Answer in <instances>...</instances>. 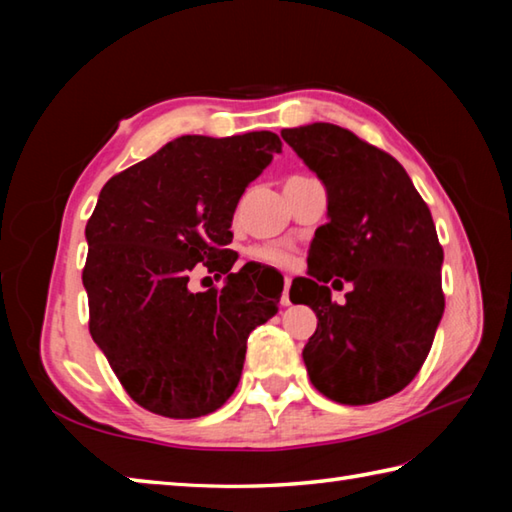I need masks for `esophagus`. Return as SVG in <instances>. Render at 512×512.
Segmentation results:
<instances>
[{
    "mask_svg": "<svg viewBox=\"0 0 512 512\" xmlns=\"http://www.w3.org/2000/svg\"><path fill=\"white\" fill-rule=\"evenodd\" d=\"M289 289H291V277L287 275V277H284V289H282V298H280V305H282V307H289V305H291Z\"/></svg>",
    "mask_w": 512,
    "mask_h": 512,
    "instance_id": "34e87169",
    "label": "esophagus"
}]
</instances>
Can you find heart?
I'll use <instances>...</instances> for the list:
<instances>
[{"label": "heart", "mask_w": 512, "mask_h": 512, "mask_svg": "<svg viewBox=\"0 0 512 512\" xmlns=\"http://www.w3.org/2000/svg\"><path fill=\"white\" fill-rule=\"evenodd\" d=\"M248 257L255 259V262H259V264L275 266V268H284L291 264V255L287 253V250L280 246H271V244L253 246L248 250Z\"/></svg>", "instance_id": "obj_1"}]
</instances>
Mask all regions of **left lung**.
I'll return each mask as SVG.
<instances>
[{"instance_id": "8db88e82", "label": "left lung", "mask_w": 512, "mask_h": 512, "mask_svg": "<svg viewBox=\"0 0 512 512\" xmlns=\"http://www.w3.org/2000/svg\"><path fill=\"white\" fill-rule=\"evenodd\" d=\"M282 137L327 189L309 277L289 291L318 316L302 350L309 379L339 404L386 400L420 372L445 311L431 212L402 164L348 128L316 121ZM332 276L353 284L345 306L331 302Z\"/></svg>"}]
</instances>
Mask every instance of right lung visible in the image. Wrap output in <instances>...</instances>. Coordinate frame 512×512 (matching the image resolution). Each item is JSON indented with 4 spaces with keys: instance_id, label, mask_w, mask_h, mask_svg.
<instances>
[{
    "instance_id": "1",
    "label": "right lung",
    "mask_w": 512,
    "mask_h": 512,
    "mask_svg": "<svg viewBox=\"0 0 512 512\" xmlns=\"http://www.w3.org/2000/svg\"><path fill=\"white\" fill-rule=\"evenodd\" d=\"M282 151L280 137L183 135L103 185L85 225L90 334L121 386L146 411L201 418L239 384L248 334L277 314L280 293L255 296L232 273V214L246 187ZM203 263L221 290L192 294Z\"/></svg>"
}]
</instances>
